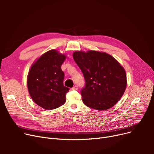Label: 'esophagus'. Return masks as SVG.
I'll return each instance as SVG.
<instances>
[{
	"instance_id": "34e87169",
	"label": "esophagus",
	"mask_w": 154,
	"mask_h": 154,
	"mask_svg": "<svg viewBox=\"0 0 154 154\" xmlns=\"http://www.w3.org/2000/svg\"><path fill=\"white\" fill-rule=\"evenodd\" d=\"M78 87L77 85H74V86L72 88V90H73V91H76V90H78Z\"/></svg>"
}]
</instances>
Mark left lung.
<instances>
[{"mask_svg": "<svg viewBox=\"0 0 154 154\" xmlns=\"http://www.w3.org/2000/svg\"><path fill=\"white\" fill-rule=\"evenodd\" d=\"M73 58L81 69L85 87L81 94L83 103L97 110H105L118 103L127 88L123 67L108 53L77 51Z\"/></svg>", "mask_w": 154, "mask_h": 154, "instance_id": "1", "label": "left lung"}]
</instances>
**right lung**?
Wrapping results in <instances>:
<instances>
[{"label":"right lung","mask_w":154,"mask_h":154,"mask_svg":"<svg viewBox=\"0 0 154 154\" xmlns=\"http://www.w3.org/2000/svg\"><path fill=\"white\" fill-rule=\"evenodd\" d=\"M66 55L56 49L42 54L32 64L27 78V89L35 103L45 110L58 108L66 103L69 88L63 84L61 66Z\"/></svg>","instance_id":"obj_1"}]
</instances>
